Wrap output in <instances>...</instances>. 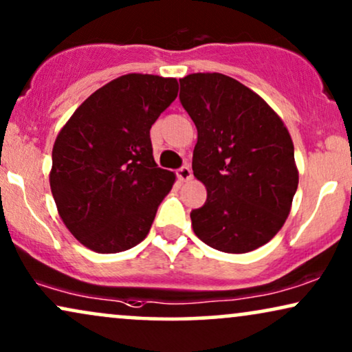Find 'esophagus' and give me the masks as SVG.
Segmentation results:
<instances>
[{
  "label": "esophagus",
  "mask_w": 352,
  "mask_h": 352,
  "mask_svg": "<svg viewBox=\"0 0 352 352\" xmlns=\"http://www.w3.org/2000/svg\"><path fill=\"white\" fill-rule=\"evenodd\" d=\"M177 177H179L182 182H188L191 177H193V175H191V168L188 166L180 167L179 170H177Z\"/></svg>",
  "instance_id": "obj_1"
}]
</instances>
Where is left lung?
Instances as JSON below:
<instances>
[{
  "instance_id": "1",
  "label": "left lung",
  "mask_w": 352,
  "mask_h": 352,
  "mask_svg": "<svg viewBox=\"0 0 352 352\" xmlns=\"http://www.w3.org/2000/svg\"><path fill=\"white\" fill-rule=\"evenodd\" d=\"M179 97L198 130L193 175L208 190L190 212L195 234L226 253L265 245L286 222L299 184L287 128L260 96L221 73L188 74Z\"/></svg>"
}]
</instances>
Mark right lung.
I'll list each match as a JSON object with an SVG mask.
<instances>
[{
    "mask_svg": "<svg viewBox=\"0 0 352 352\" xmlns=\"http://www.w3.org/2000/svg\"><path fill=\"white\" fill-rule=\"evenodd\" d=\"M173 78L124 74L97 89L56 136L50 188L69 232L97 253L148 235L173 172L157 167L149 130L175 100Z\"/></svg>",
    "mask_w": 352,
    "mask_h": 352,
    "instance_id": "right-lung-1",
    "label": "right lung"
}]
</instances>
